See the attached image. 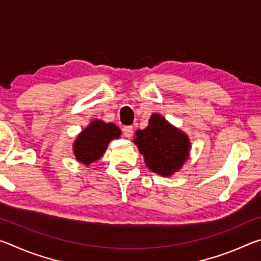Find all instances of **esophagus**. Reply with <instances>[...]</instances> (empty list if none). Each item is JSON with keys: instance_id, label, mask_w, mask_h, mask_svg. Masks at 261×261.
<instances>
[{"instance_id": "esophagus-1", "label": "esophagus", "mask_w": 261, "mask_h": 261, "mask_svg": "<svg viewBox=\"0 0 261 261\" xmlns=\"http://www.w3.org/2000/svg\"><path fill=\"white\" fill-rule=\"evenodd\" d=\"M122 132H123V136L126 137V138H130V137L132 136V126L130 125H126V126H123L122 129Z\"/></svg>"}]
</instances>
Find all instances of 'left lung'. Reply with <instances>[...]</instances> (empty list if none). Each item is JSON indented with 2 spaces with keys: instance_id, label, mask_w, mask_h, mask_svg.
Segmentation results:
<instances>
[{
  "instance_id": "8db88e82",
  "label": "left lung",
  "mask_w": 261,
  "mask_h": 261,
  "mask_svg": "<svg viewBox=\"0 0 261 261\" xmlns=\"http://www.w3.org/2000/svg\"><path fill=\"white\" fill-rule=\"evenodd\" d=\"M134 141L146 166L162 176L177 171L189 155L188 137L158 114L152 115L146 129L136 132Z\"/></svg>"
}]
</instances>
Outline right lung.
Masks as SVG:
<instances>
[{
    "instance_id": "1",
    "label": "right lung",
    "mask_w": 261,
    "mask_h": 261,
    "mask_svg": "<svg viewBox=\"0 0 261 261\" xmlns=\"http://www.w3.org/2000/svg\"><path fill=\"white\" fill-rule=\"evenodd\" d=\"M120 136L121 130L113 123H105L102 121L92 122L74 141V155L84 165H91L102 156L109 141L118 138Z\"/></svg>"
}]
</instances>
